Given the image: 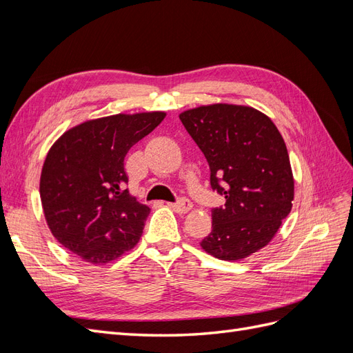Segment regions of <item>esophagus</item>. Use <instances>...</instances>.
Returning <instances> with one entry per match:
<instances>
[{
    "mask_svg": "<svg viewBox=\"0 0 353 353\" xmlns=\"http://www.w3.org/2000/svg\"><path fill=\"white\" fill-rule=\"evenodd\" d=\"M169 208L175 210L176 213H181V215H183V213L190 212L191 208H193V205H191V203L187 199H181L178 203H169Z\"/></svg>",
    "mask_w": 353,
    "mask_h": 353,
    "instance_id": "34e87169",
    "label": "esophagus"
}]
</instances>
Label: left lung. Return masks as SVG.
Listing matches in <instances>:
<instances>
[{"instance_id": "left-lung-1", "label": "left lung", "mask_w": 353, "mask_h": 353, "mask_svg": "<svg viewBox=\"0 0 353 353\" xmlns=\"http://www.w3.org/2000/svg\"><path fill=\"white\" fill-rule=\"evenodd\" d=\"M179 119L208 160L212 188L227 199L212 210V232L200 248L221 261L249 258L271 243L293 208L294 178L279 128L258 109L228 103L184 110Z\"/></svg>"}]
</instances>
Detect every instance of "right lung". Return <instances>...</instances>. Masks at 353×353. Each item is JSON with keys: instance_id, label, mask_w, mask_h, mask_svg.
I'll use <instances>...</instances> for the list:
<instances>
[{"instance_id": "1", "label": "right lung", "mask_w": 353, "mask_h": 353, "mask_svg": "<svg viewBox=\"0 0 353 353\" xmlns=\"http://www.w3.org/2000/svg\"><path fill=\"white\" fill-rule=\"evenodd\" d=\"M165 116L140 112L90 119L51 145L39 179L42 210L52 236L82 261L105 265L140 241L150 208L126 188L123 160Z\"/></svg>"}]
</instances>
